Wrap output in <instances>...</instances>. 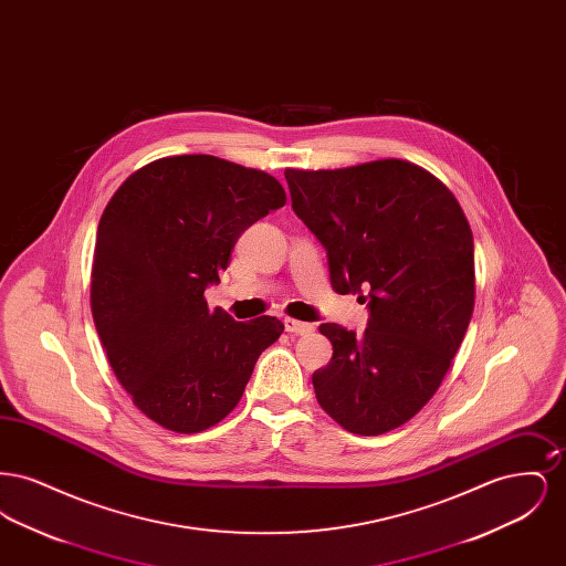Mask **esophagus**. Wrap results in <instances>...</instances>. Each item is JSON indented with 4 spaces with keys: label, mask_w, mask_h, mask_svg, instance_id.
<instances>
[{
    "label": "esophagus",
    "mask_w": 566,
    "mask_h": 566,
    "mask_svg": "<svg viewBox=\"0 0 566 566\" xmlns=\"http://www.w3.org/2000/svg\"><path fill=\"white\" fill-rule=\"evenodd\" d=\"M284 328L289 333H295V335H307L314 331V324L301 323V321H293V318H286L284 321Z\"/></svg>",
    "instance_id": "esophagus-1"
}]
</instances>
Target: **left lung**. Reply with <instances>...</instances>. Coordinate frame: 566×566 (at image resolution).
Listing matches in <instances>:
<instances>
[{"label":"left lung","instance_id":"left-lung-1","mask_svg":"<svg viewBox=\"0 0 566 566\" xmlns=\"http://www.w3.org/2000/svg\"><path fill=\"white\" fill-rule=\"evenodd\" d=\"M284 176L295 214L326 250L333 291L369 307L363 335L321 324L333 358L312 376L316 399L346 431H392L429 403L471 321L467 216L446 185L399 159Z\"/></svg>","mask_w":566,"mask_h":566}]
</instances>
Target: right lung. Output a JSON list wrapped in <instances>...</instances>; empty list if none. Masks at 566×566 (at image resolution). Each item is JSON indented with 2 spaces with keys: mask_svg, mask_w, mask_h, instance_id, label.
I'll return each instance as SVG.
<instances>
[{
  "mask_svg": "<svg viewBox=\"0 0 566 566\" xmlns=\"http://www.w3.org/2000/svg\"><path fill=\"white\" fill-rule=\"evenodd\" d=\"M286 203L265 171L210 155L148 163L109 199L91 273V310L114 376L163 429L199 432L240 403L284 324L208 307L231 250Z\"/></svg>",
  "mask_w": 566,
  "mask_h": 566,
  "instance_id": "1",
  "label": "right lung"
}]
</instances>
